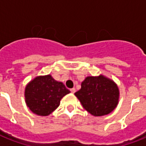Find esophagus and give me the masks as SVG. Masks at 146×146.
I'll return each mask as SVG.
<instances>
[{"mask_svg": "<svg viewBox=\"0 0 146 146\" xmlns=\"http://www.w3.org/2000/svg\"><path fill=\"white\" fill-rule=\"evenodd\" d=\"M70 92H71V93H75L76 92V89L75 88H73V89H70Z\"/></svg>", "mask_w": 146, "mask_h": 146, "instance_id": "obj_1", "label": "esophagus"}]
</instances>
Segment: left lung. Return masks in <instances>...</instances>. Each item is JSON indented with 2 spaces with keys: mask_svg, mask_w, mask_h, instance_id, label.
I'll list each match as a JSON object with an SVG mask.
<instances>
[{
  "mask_svg": "<svg viewBox=\"0 0 146 146\" xmlns=\"http://www.w3.org/2000/svg\"><path fill=\"white\" fill-rule=\"evenodd\" d=\"M85 110L96 117L108 114L118 104L117 86L104 76H88L75 92Z\"/></svg>",
  "mask_w": 146,
  "mask_h": 146,
  "instance_id": "1",
  "label": "left lung"
}]
</instances>
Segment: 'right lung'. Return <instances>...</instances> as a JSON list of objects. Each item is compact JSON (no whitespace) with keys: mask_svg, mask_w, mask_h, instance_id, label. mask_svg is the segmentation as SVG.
Masks as SVG:
<instances>
[{"mask_svg":"<svg viewBox=\"0 0 146 146\" xmlns=\"http://www.w3.org/2000/svg\"><path fill=\"white\" fill-rule=\"evenodd\" d=\"M70 92L62 82L54 80L50 75L38 76L26 86L25 99L33 113L48 116L59 106L62 98Z\"/></svg>","mask_w":146,"mask_h":146,"instance_id":"add662e5","label":"right lung"}]
</instances>
